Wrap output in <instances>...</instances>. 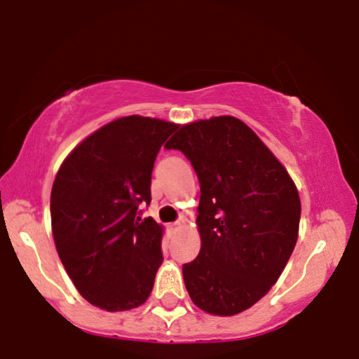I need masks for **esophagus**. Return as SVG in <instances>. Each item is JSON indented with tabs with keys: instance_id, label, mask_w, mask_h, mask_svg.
I'll return each mask as SVG.
<instances>
[{
	"instance_id": "34e87169",
	"label": "esophagus",
	"mask_w": 359,
	"mask_h": 359,
	"mask_svg": "<svg viewBox=\"0 0 359 359\" xmlns=\"http://www.w3.org/2000/svg\"><path fill=\"white\" fill-rule=\"evenodd\" d=\"M180 226H182V222H180V220H177V222H174V224L170 225V229H172V230H179Z\"/></svg>"
}]
</instances>
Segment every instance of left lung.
Masks as SVG:
<instances>
[{
    "label": "left lung",
    "instance_id": "1",
    "mask_svg": "<svg viewBox=\"0 0 359 359\" xmlns=\"http://www.w3.org/2000/svg\"><path fill=\"white\" fill-rule=\"evenodd\" d=\"M165 147L179 149L201 182V252L182 266L190 298L217 316L248 310L276 283L297 245V185L237 117L190 122Z\"/></svg>",
    "mask_w": 359,
    "mask_h": 359
}]
</instances>
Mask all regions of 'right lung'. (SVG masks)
Segmentation results:
<instances>
[{
	"mask_svg": "<svg viewBox=\"0 0 359 359\" xmlns=\"http://www.w3.org/2000/svg\"><path fill=\"white\" fill-rule=\"evenodd\" d=\"M174 122L127 116L86 137L59 167L51 190L57 255L90 305L106 311L146 303L162 265L164 229L151 203L154 162Z\"/></svg>",
	"mask_w": 359,
	"mask_h": 359,
	"instance_id": "add662e5",
	"label": "right lung"
}]
</instances>
